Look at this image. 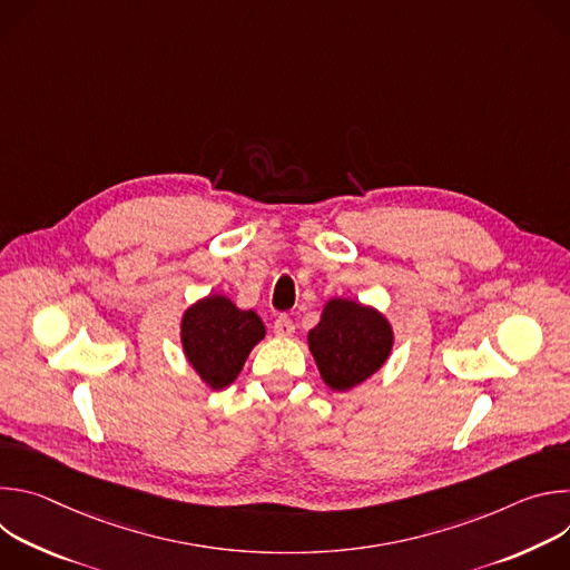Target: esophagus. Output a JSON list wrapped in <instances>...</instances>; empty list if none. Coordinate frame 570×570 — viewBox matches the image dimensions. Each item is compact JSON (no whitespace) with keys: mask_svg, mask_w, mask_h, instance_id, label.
Here are the masks:
<instances>
[{"mask_svg":"<svg viewBox=\"0 0 570 570\" xmlns=\"http://www.w3.org/2000/svg\"><path fill=\"white\" fill-rule=\"evenodd\" d=\"M273 332L279 338H291L295 334V324H293V320L288 315H279L275 320V324H273Z\"/></svg>","mask_w":570,"mask_h":570,"instance_id":"34e87169","label":"esophagus"}]
</instances>
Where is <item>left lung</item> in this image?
Wrapping results in <instances>:
<instances>
[{
	"label": "left lung",
	"mask_w": 570,
	"mask_h": 570,
	"mask_svg": "<svg viewBox=\"0 0 570 570\" xmlns=\"http://www.w3.org/2000/svg\"><path fill=\"white\" fill-rule=\"evenodd\" d=\"M306 343L324 385L347 392L385 365L394 347V330L379 308L332 297L324 302Z\"/></svg>",
	"instance_id": "1"
}]
</instances>
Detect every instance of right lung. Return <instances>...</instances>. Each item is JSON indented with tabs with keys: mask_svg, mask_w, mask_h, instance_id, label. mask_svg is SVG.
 I'll use <instances>...</instances> for the list:
<instances>
[{
	"mask_svg": "<svg viewBox=\"0 0 570 570\" xmlns=\"http://www.w3.org/2000/svg\"><path fill=\"white\" fill-rule=\"evenodd\" d=\"M264 336L262 317L253 308H238L220 293L196 299L180 320L185 358L209 390L232 385Z\"/></svg>",
	"mask_w": 570,
	"mask_h": 570,
	"instance_id": "obj_1",
	"label": "right lung"
}]
</instances>
